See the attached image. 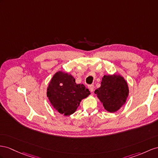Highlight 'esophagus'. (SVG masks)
Returning a JSON list of instances; mask_svg holds the SVG:
<instances>
[{"label": "esophagus", "instance_id": "1", "mask_svg": "<svg viewBox=\"0 0 158 158\" xmlns=\"http://www.w3.org/2000/svg\"><path fill=\"white\" fill-rule=\"evenodd\" d=\"M88 87H89V89L90 90V91H91V92L94 91V86L93 85H90L88 86Z\"/></svg>", "mask_w": 158, "mask_h": 158}]
</instances>
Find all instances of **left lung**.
<instances>
[{"instance_id":"obj_1","label":"left lung","mask_w":158,"mask_h":158,"mask_svg":"<svg viewBox=\"0 0 158 158\" xmlns=\"http://www.w3.org/2000/svg\"><path fill=\"white\" fill-rule=\"evenodd\" d=\"M95 94L109 112H115L126 102L129 94L127 83L120 75H104L101 87Z\"/></svg>"}]
</instances>
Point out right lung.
I'll return each instance as SVG.
<instances>
[{"instance_id":"1","label":"right lung","mask_w":158,"mask_h":158,"mask_svg":"<svg viewBox=\"0 0 158 158\" xmlns=\"http://www.w3.org/2000/svg\"><path fill=\"white\" fill-rule=\"evenodd\" d=\"M51 105L60 114L69 115L77 110L80 102L90 94L83 84H77L73 76L59 71L54 75L47 88Z\"/></svg>"}]
</instances>
